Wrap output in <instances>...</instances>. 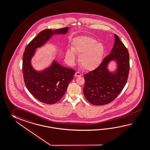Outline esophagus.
I'll return each instance as SVG.
<instances>
[{"instance_id":"34e87169","label":"esophagus","mask_w":150,"mask_h":150,"mask_svg":"<svg viewBox=\"0 0 150 150\" xmlns=\"http://www.w3.org/2000/svg\"><path fill=\"white\" fill-rule=\"evenodd\" d=\"M75 76L76 77H80L82 76V74H81L80 72L77 71V72H76L75 74Z\"/></svg>"}]
</instances>
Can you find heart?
<instances>
[{
    "label": "heart",
    "instance_id": "heart-1",
    "mask_svg": "<svg viewBox=\"0 0 150 150\" xmlns=\"http://www.w3.org/2000/svg\"><path fill=\"white\" fill-rule=\"evenodd\" d=\"M80 55L79 62L84 69L93 70L97 68L102 62L105 52V48L101 43L93 38L86 36L78 37L73 42L72 49L67 52L71 62L75 59V53Z\"/></svg>",
    "mask_w": 150,
    "mask_h": 150
}]
</instances>
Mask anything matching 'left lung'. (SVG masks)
<instances>
[{"mask_svg":"<svg viewBox=\"0 0 150 150\" xmlns=\"http://www.w3.org/2000/svg\"><path fill=\"white\" fill-rule=\"evenodd\" d=\"M115 42L110 54L95 69L85 74L83 94L86 99L96 106L113 101L122 91L128 79L129 56L119 37L114 34ZM111 60L117 63V70L112 73L107 68Z\"/></svg>","mask_w":150,"mask_h":150,"instance_id":"8db88e82","label":"left lung"}]
</instances>
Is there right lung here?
<instances>
[{"label": "right lung", "mask_w": 150, "mask_h": 150, "mask_svg": "<svg viewBox=\"0 0 150 150\" xmlns=\"http://www.w3.org/2000/svg\"><path fill=\"white\" fill-rule=\"evenodd\" d=\"M68 29L66 27L43 30L26 46L23 54L22 69L26 87L36 99L44 103L54 104L60 100L73 79L75 71L54 61L47 69L37 71L31 66V60L37 48L43 46L54 35H64Z\"/></svg>", "instance_id": "obj_1"}]
</instances>
